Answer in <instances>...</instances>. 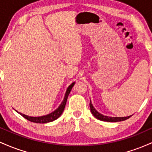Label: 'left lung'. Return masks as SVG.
<instances>
[{"label":"left lung","mask_w":152,"mask_h":152,"mask_svg":"<svg viewBox=\"0 0 152 152\" xmlns=\"http://www.w3.org/2000/svg\"><path fill=\"white\" fill-rule=\"evenodd\" d=\"M90 109H91V111L93 114V115L95 116L96 118H98V119L101 120V121H109V122H117V121H124V120L128 119L129 118H130L131 116H126V117H109V116H104V115L101 114L100 113H99L98 111H96L94 107L92 105L91 102L90 101Z\"/></svg>","instance_id":"8db88e82"}]
</instances>
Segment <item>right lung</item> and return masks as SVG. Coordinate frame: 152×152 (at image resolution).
Instances as JSON below:
<instances>
[{
  "label": "right lung",
  "mask_w": 152,
  "mask_h": 152,
  "mask_svg": "<svg viewBox=\"0 0 152 152\" xmlns=\"http://www.w3.org/2000/svg\"><path fill=\"white\" fill-rule=\"evenodd\" d=\"M74 82L72 83L68 87L67 91H66V94H65V97H64V101H63L61 104L59 106V107L57 109L56 111H54L53 112L50 113V114L46 115V116H38V117H31V116H26L25 114H23L21 113H19L22 116H23L24 118H26L27 120L30 121L31 122H34V123H39V124H45V123H48V122H50L53 121L54 120L57 119L59 116L61 115V114L64 111V108H65L66 104V101H67L68 96H69V94H70L71 88H73L74 85Z\"/></svg>",
  "instance_id": "1"
}]
</instances>
